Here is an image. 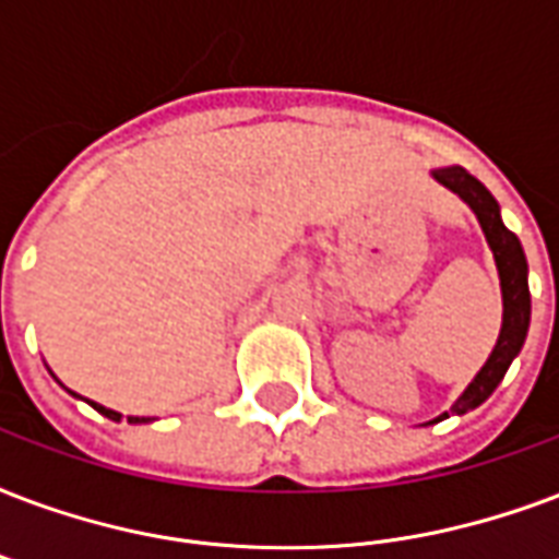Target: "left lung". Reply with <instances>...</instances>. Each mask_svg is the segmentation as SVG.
Returning <instances> with one entry per match:
<instances>
[{"mask_svg":"<svg viewBox=\"0 0 559 559\" xmlns=\"http://www.w3.org/2000/svg\"><path fill=\"white\" fill-rule=\"evenodd\" d=\"M442 187H449L451 193H457L463 202L475 211L480 228L487 234L489 249L496 258L498 278H501V301H504V313H501V334L492 348V355L480 372L475 374V381L468 383L457 402L451 404V413L475 411L478 404H484L489 395L496 393V386L501 383L504 372L513 364V357L522 352L527 336V325H531V289H527V261L519 237L504 223H501V207L492 199L487 187L480 185L478 178L468 176L463 166H445V169H433L431 173ZM449 413H442V421Z\"/></svg>","mask_w":559,"mask_h":559,"instance_id":"8db88e82","label":"left lung"}]
</instances>
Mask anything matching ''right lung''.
Segmentation results:
<instances>
[{"instance_id":"1","label":"right lung","mask_w":559,"mask_h":559,"mask_svg":"<svg viewBox=\"0 0 559 559\" xmlns=\"http://www.w3.org/2000/svg\"><path fill=\"white\" fill-rule=\"evenodd\" d=\"M91 404H93V407H96V411L102 413V416H108V419H114V421L122 419V413L108 411V407H102V404H96V402H91ZM128 421H131V425H140V421H152V419H146V416H128Z\"/></svg>"}]
</instances>
